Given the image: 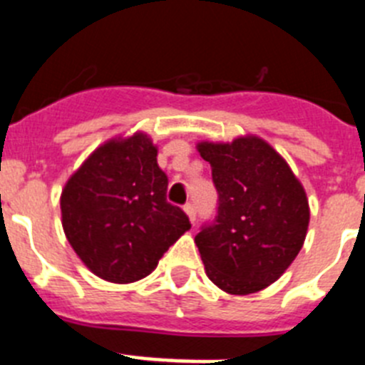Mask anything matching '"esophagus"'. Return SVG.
Listing matches in <instances>:
<instances>
[{
  "label": "esophagus",
  "mask_w": 365,
  "mask_h": 365,
  "mask_svg": "<svg viewBox=\"0 0 365 365\" xmlns=\"http://www.w3.org/2000/svg\"><path fill=\"white\" fill-rule=\"evenodd\" d=\"M185 212H186V215H188V217H190V221L195 222V217H197V210H195V206H193L192 202H186V205H185Z\"/></svg>",
  "instance_id": "34e87169"
}]
</instances>
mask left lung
<instances>
[{"label": "left lung", "mask_w": 365, "mask_h": 365, "mask_svg": "<svg viewBox=\"0 0 365 365\" xmlns=\"http://www.w3.org/2000/svg\"><path fill=\"white\" fill-rule=\"evenodd\" d=\"M212 166L217 214L195 235L206 276L225 292L252 294L274 283L302 250L309 201L289 164L257 137L201 143Z\"/></svg>", "instance_id": "8db88e82"}]
</instances>
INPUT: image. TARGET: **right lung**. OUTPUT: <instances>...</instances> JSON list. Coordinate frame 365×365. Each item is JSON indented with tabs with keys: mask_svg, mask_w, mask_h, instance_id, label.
Returning <instances> with one entry per match:
<instances>
[{
	"mask_svg": "<svg viewBox=\"0 0 365 365\" xmlns=\"http://www.w3.org/2000/svg\"><path fill=\"white\" fill-rule=\"evenodd\" d=\"M168 177L148 135L96 148L62 192L67 241L98 278H146L163 254L190 230V219L166 201Z\"/></svg>",
	"mask_w": 365,
	"mask_h": 365,
	"instance_id": "add662e5",
	"label": "right lung"
}]
</instances>
